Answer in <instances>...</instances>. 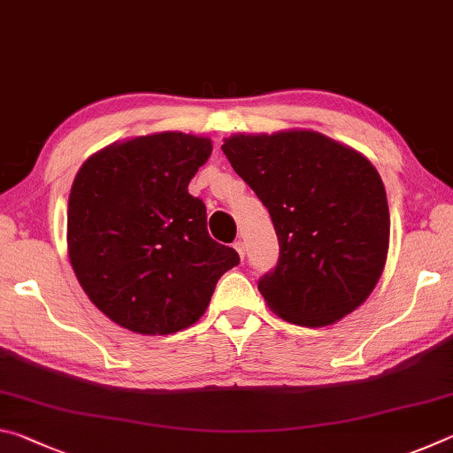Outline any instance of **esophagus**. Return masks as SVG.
I'll return each instance as SVG.
<instances>
[{
    "label": "esophagus",
    "instance_id": "obj_1",
    "mask_svg": "<svg viewBox=\"0 0 453 453\" xmlns=\"http://www.w3.org/2000/svg\"><path fill=\"white\" fill-rule=\"evenodd\" d=\"M234 248H235L237 254H240V257L243 259V256H245V243L242 240H235L234 242Z\"/></svg>",
    "mask_w": 453,
    "mask_h": 453
}]
</instances>
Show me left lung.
Listing matches in <instances>:
<instances>
[{"label":"left lung","instance_id":"1","mask_svg":"<svg viewBox=\"0 0 453 453\" xmlns=\"http://www.w3.org/2000/svg\"><path fill=\"white\" fill-rule=\"evenodd\" d=\"M273 221L280 257L259 294L297 326L334 324L365 302L389 245L380 173L362 153L318 132L234 135L221 145Z\"/></svg>","mask_w":453,"mask_h":453}]
</instances>
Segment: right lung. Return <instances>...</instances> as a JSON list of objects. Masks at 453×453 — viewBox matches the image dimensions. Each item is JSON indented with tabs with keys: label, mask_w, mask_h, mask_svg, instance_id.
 <instances>
[{
	"label": "right lung",
	"mask_w": 453,
	"mask_h": 453,
	"mask_svg": "<svg viewBox=\"0 0 453 453\" xmlns=\"http://www.w3.org/2000/svg\"><path fill=\"white\" fill-rule=\"evenodd\" d=\"M211 142L142 135L81 165L67 203V250L99 311L135 334L165 335L203 316L218 280L240 264L208 234L205 203L188 191Z\"/></svg>",
	"instance_id": "1"
}]
</instances>
